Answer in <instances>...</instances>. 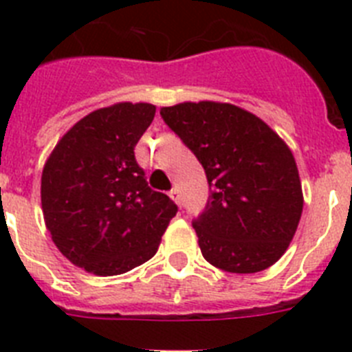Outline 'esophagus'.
Listing matches in <instances>:
<instances>
[{
	"mask_svg": "<svg viewBox=\"0 0 352 352\" xmlns=\"http://www.w3.org/2000/svg\"><path fill=\"white\" fill-rule=\"evenodd\" d=\"M169 197L173 199L174 203H178V204H179V190H178V186H174L173 190L169 192Z\"/></svg>",
	"mask_w": 352,
	"mask_h": 352,
	"instance_id": "34e87169",
	"label": "esophagus"
}]
</instances>
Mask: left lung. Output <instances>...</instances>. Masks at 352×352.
<instances>
[{"mask_svg":"<svg viewBox=\"0 0 352 352\" xmlns=\"http://www.w3.org/2000/svg\"><path fill=\"white\" fill-rule=\"evenodd\" d=\"M166 125L197 157L210 197L194 219L203 257L229 273H257L284 256L303 211L296 162L263 120L231 104L162 107Z\"/></svg>","mask_w":352,"mask_h":352,"instance_id":"left-lung-1","label":"left lung"}]
</instances>
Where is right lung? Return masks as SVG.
I'll use <instances>...</instances> for the list:
<instances>
[{
  "mask_svg": "<svg viewBox=\"0 0 352 352\" xmlns=\"http://www.w3.org/2000/svg\"><path fill=\"white\" fill-rule=\"evenodd\" d=\"M153 118L151 104L93 111L45 162V226L61 254L86 272L111 276L141 266L178 211L173 199L149 188L133 153Z\"/></svg>",
  "mask_w": 352,
  "mask_h": 352,
  "instance_id": "1",
  "label": "right lung"
}]
</instances>
